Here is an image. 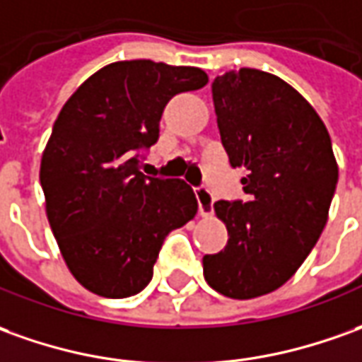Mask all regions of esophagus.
Returning <instances> with one entry per match:
<instances>
[{
	"label": "esophagus",
	"instance_id": "1",
	"mask_svg": "<svg viewBox=\"0 0 362 362\" xmlns=\"http://www.w3.org/2000/svg\"><path fill=\"white\" fill-rule=\"evenodd\" d=\"M197 195V203H199V214L201 216H209V214H213V203H214V197L211 195V191L205 189V187H199L195 191Z\"/></svg>",
	"mask_w": 362,
	"mask_h": 362
}]
</instances>
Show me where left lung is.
<instances>
[{
    "mask_svg": "<svg viewBox=\"0 0 362 362\" xmlns=\"http://www.w3.org/2000/svg\"><path fill=\"white\" fill-rule=\"evenodd\" d=\"M221 141L244 167L248 201H216L224 250L203 256L206 284L233 300L278 290L298 272L325 228L339 167L317 112L288 82L256 69L213 82Z\"/></svg>",
    "mask_w": 362,
    "mask_h": 362,
    "instance_id": "1",
    "label": "left lung"
}]
</instances>
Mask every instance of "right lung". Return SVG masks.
Returning <instances> with one entry per match:
<instances>
[{"mask_svg": "<svg viewBox=\"0 0 362 362\" xmlns=\"http://www.w3.org/2000/svg\"><path fill=\"white\" fill-rule=\"evenodd\" d=\"M206 82L197 66L118 61L82 82L59 112L39 179L62 258L92 293H139L167 234L197 214L193 189L144 175L139 151L159 138L167 102Z\"/></svg>", "mask_w": 362, "mask_h": 362, "instance_id": "right-lung-1", "label": "right lung"}]
</instances>
